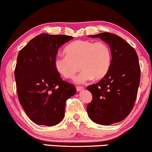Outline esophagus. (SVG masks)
Returning <instances> with one entry per match:
<instances>
[{"label": "esophagus", "instance_id": "1", "mask_svg": "<svg viewBox=\"0 0 152 152\" xmlns=\"http://www.w3.org/2000/svg\"><path fill=\"white\" fill-rule=\"evenodd\" d=\"M84 89V86H76V90L77 91H81Z\"/></svg>", "mask_w": 152, "mask_h": 152}]
</instances>
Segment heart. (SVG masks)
I'll return each instance as SVG.
<instances>
[{"label":"heart","instance_id":"heart-1","mask_svg":"<svg viewBox=\"0 0 152 152\" xmlns=\"http://www.w3.org/2000/svg\"><path fill=\"white\" fill-rule=\"evenodd\" d=\"M66 56L58 55L54 60L55 69L63 77L71 79L81 69L76 78L77 83H84L94 78L100 80L109 72L112 53L107 43L88 40H79L65 48Z\"/></svg>","mask_w":152,"mask_h":152}]
</instances>
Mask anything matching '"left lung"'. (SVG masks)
<instances>
[{"label": "left lung", "mask_w": 152, "mask_h": 152, "mask_svg": "<svg viewBox=\"0 0 152 152\" xmlns=\"http://www.w3.org/2000/svg\"><path fill=\"white\" fill-rule=\"evenodd\" d=\"M90 36L109 45L112 61L108 74L87 86L92 94L87 113L95 123L113 124L124 119L133 109L140 83L139 58L133 47L117 35L106 32Z\"/></svg>", "instance_id": "left-lung-1"}]
</instances>
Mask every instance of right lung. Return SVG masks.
<instances>
[{"label":"right lung","instance_id":"obj_1","mask_svg":"<svg viewBox=\"0 0 152 152\" xmlns=\"http://www.w3.org/2000/svg\"><path fill=\"white\" fill-rule=\"evenodd\" d=\"M73 38L41 34L18 53L15 69L18 100L29 118L38 125L53 126L61 121L66 100L76 92L54 66L58 48Z\"/></svg>","mask_w":152,"mask_h":152}]
</instances>
